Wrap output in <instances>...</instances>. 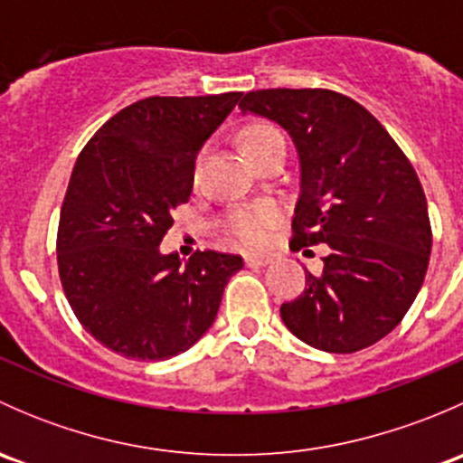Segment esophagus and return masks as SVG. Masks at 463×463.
<instances>
[{"instance_id": "1", "label": "esophagus", "mask_w": 463, "mask_h": 463, "mask_svg": "<svg viewBox=\"0 0 463 463\" xmlns=\"http://www.w3.org/2000/svg\"><path fill=\"white\" fill-rule=\"evenodd\" d=\"M246 266H253V269H260V266H266L270 264V258H266V255H255V253H249L244 258Z\"/></svg>"}]
</instances>
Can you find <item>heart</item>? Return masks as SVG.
<instances>
[{
  "label": "heart",
  "instance_id": "b5f03b06",
  "mask_svg": "<svg viewBox=\"0 0 463 463\" xmlns=\"http://www.w3.org/2000/svg\"><path fill=\"white\" fill-rule=\"evenodd\" d=\"M282 134L278 132L270 125H249V128L241 132V145H244L246 154H253L258 149L266 147L269 143L279 141ZM275 210L270 205H249V208H237L235 213H231L228 217V231L235 237L237 241H241L244 246H260L261 241L269 235L270 226L275 223Z\"/></svg>",
  "mask_w": 463,
  "mask_h": 463
}]
</instances>
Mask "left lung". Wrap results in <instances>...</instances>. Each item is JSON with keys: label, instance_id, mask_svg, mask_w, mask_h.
I'll use <instances>...</instances> for the list:
<instances>
[{"label": "left lung", "instance_id": "8db88e82", "mask_svg": "<svg viewBox=\"0 0 463 463\" xmlns=\"http://www.w3.org/2000/svg\"><path fill=\"white\" fill-rule=\"evenodd\" d=\"M241 114L273 120L300 163L293 246L326 244L320 273L279 307L287 329L329 354H352L390 334L412 307L432 249L419 176L387 129L329 89H260Z\"/></svg>", "mask_w": 463, "mask_h": 463}]
</instances>
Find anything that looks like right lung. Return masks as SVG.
<instances>
[{
    "label": "right lung",
    "mask_w": 463,
    "mask_h": 463,
    "mask_svg": "<svg viewBox=\"0 0 463 463\" xmlns=\"http://www.w3.org/2000/svg\"><path fill=\"white\" fill-rule=\"evenodd\" d=\"M152 96L111 116L73 165L60 210L58 269L73 314L120 356L165 361L217 318L240 255L161 253L172 210L193 194L194 161L240 102Z\"/></svg>",
    "instance_id": "right-lung-1"
}]
</instances>
